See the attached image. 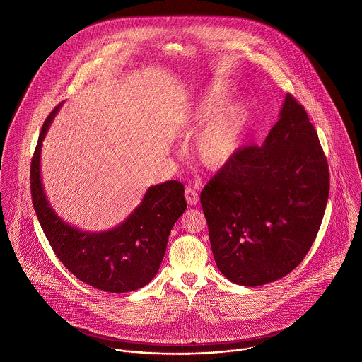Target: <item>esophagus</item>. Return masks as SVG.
<instances>
[{"instance_id":"34e87169","label":"esophagus","mask_w":362,"mask_h":362,"mask_svg":"<svg viewBox=\"0 0 362 362\" xmlns=\"http://www.w3.org/2000/svg\"><path fill=\"white\" fill-rule=\"evenodd\" d=\"M185 197H186V202H187L190 206H193V204H196V203L199 202V194H197L196 190L192 189V187H186V190H185Z\"/></svg>"}]
</instances>
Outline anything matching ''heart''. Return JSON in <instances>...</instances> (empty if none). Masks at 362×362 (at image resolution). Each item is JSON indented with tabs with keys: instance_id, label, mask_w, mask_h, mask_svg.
Here are the masks:
<instances>
[{
	"instance_id": "1",
	"label": "heart",
	"mask_w": 362,
	"mask_h": 362,
	"mask_svg": "<svg viewBox=\"0 0 362 362\" xmlns=\"http://www.w3.org/2000/svg\"><path fill=\"white\" fill-rule=\"evenodd\" d=\"M229 88L222 83L204 87L187 112L186 122L197 126L208 118L193 140V156L204 168L221 169L240 150L250 119L247 101L238 98L226 103Z\"/></svg>"
}]
</instances>
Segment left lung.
<instances>
[{
	"instance_id": "obj_1",
	"label": "left lung",
	"mask_w": 362,
	"mask_h": 362,
	"mask_svg": "<svg viewBox=\"0 0 362 362\" xmlns=\"http://www.w3.org/2000/svg\"><path fill=\"white\" fill-rule=\"evenodd\" d=\"M329 194L317 130L286 94L262 146H249L200 193L219 271L259 286L292 272L313 246Z\"/></svg>"
}]
</instances>
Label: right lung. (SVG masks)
Masks as SVG:
<instances>
[{
  "label": "right lung",
  "mask_w": 362,
  "mask_h": 362,
  "mask_svg": "<svg viewBox=\"0 0 362 362\" xmlns=\"http://www.w3.org/2000/svg\"><path fill=\"white\" fill-rule=\"evenodd\" d=\"M62 106L44 122L31 162V197L38 222L62 264L77 279L113 293L140 289L158 274L170 230L186 211L185 187L177 180L150 186L137 208L109 230L88 232L67 223L48 202L41 180L42 140Z\"/></svg>",
  "instance_id": "obj_1"
}]
</instances>
